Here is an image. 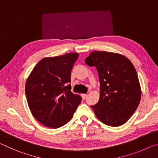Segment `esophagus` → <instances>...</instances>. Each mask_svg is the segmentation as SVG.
I'll return each instance as SVG.
<instances>
[{
	"label": "esophagus",
	"mask_w": 158,
	"mask_h": 158,
	"mask_svg": "<svg viewBox=\"0 0 158 158\" xmlns=\"http://www.w3.org/2000/svg\"><path fill=\"white\" fill-rule=\"evenodd\" d=\"M86 95H87L86 94H84V93H83V94L81 95V98H82L83 100H85V98H86Z\"/></svg>",
	"instance_id": "1"
}]
</instances>
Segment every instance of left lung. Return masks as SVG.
<instances>
[{
  "label": "left lung",
  "mask_w": 158,
  "mask_h": 158,
  "mask_svg": "<svg viewBox=\"0 0 158 158\" xmlns=\"http://www.w3.org/2000/svg\"><path fill=\"white\" fill-rule=\"evenodd\" d=\"M97 69L100 83V100L91 106L95 116L105 125L125 123L139 105L141 91L132 62L119 53L94 51L85 58Z\"/></svg>",
  "instance_id": "obj_1"
}]
</instances>
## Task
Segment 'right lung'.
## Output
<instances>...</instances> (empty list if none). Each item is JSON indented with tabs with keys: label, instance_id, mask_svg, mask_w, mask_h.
Returning <instances> with one entry per match:
<instances>
[{
	"label": "right lung",
	"instance_id": "add662e5",
	"mask_svg": "<svg viewBox=\"0 0 158 158\" xmlns=\"http://www.w3.org/2000/svg\"><path fill=\"white\" fill-rule=\"evenodd\" d=\"M69 53L39 61L26 80L25 93L31 114L45 126L58 128L70 121L81 98L71 92V71L78 58Z\"/></svg>",
	"mask_w": 158,
	"mask_h": 158
}]
</instances>
